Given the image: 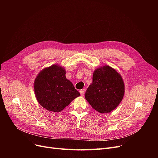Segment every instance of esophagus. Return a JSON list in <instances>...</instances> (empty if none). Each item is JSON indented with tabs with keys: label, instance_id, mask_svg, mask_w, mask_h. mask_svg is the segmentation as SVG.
<instances>
[{
	"label": "esophagus",
	"instance_id": "1",
	"mask_svg": "<svg viewBox=\"0 0 158 158\" xmlns=\"http://www.w3.org/2000/svg\"><path fill=\"white\" fill-rule=\"evenodd\" d=\"M85 89H81V91H80V94H81V95L82 96H84V95H85Z\"/></svg>",
	"mask_w": 158,
	"mask_h": 158
}]
</instances>
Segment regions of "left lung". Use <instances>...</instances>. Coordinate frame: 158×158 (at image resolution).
<instances>
[{"instance_id": "left-lung-1", "label": "left lung", "mask_w": 158, "mask_h": 158, "mask_svg": "<svg viewBox=\"0 0 158 158\" xmlns=\"http://www.w3.org/2000/svg\"><path fill=\"white\" fill-rule=\"evenodd\" d=\"M125 92L120 75L110 66H101L93 73V81L85 93V98L94 110L110 113L121 102Z\"/></svg>"}]
</instances>
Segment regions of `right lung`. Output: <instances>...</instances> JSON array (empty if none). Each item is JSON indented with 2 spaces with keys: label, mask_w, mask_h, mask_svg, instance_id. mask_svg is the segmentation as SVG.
Returning <instances> with one entry per match:
<instances>
[{
  "label": "right lung",
  "mask_w": 158,
  "mask_h": 158,
  "mask_svg": "<svg viewBox=\"0 0 158 158\" xmlns=\"http://www.w3.org/2000/svg\"><path fill=\"white\" fill-rule=\"evenodd\" d=\"M63 67L56 64L41 70L36 77L34 89L36 98L44 108L60 112L80 93L66 78Z\"/></svg>",
  "instance_id": "obj_1"
}]
</instances>
